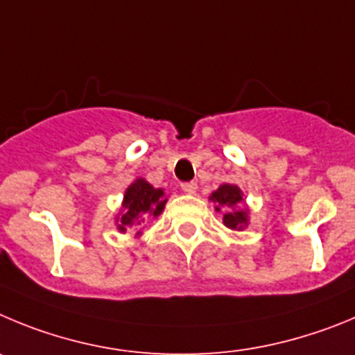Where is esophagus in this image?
Instances as JSON below:
<instances>
[{
  "label": "esophagus",
  "mask_w": 355,
  "mask_h": 355,
  "mask_svg": "<svg viewBox=\"0 0 355 355\" xmlns=\"http://www.w3.org/2000/svg\"><path fill=\"white\" fill-rule=\"evenodd\" d=\"M180 187H182V191H184V193L194 194V193H196V189H198V184H196V182H184Z\"/></svg>",
  "instance_id": "34e87169"
}]
</instances>
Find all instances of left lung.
Listing matches in <instances>:
<instances>
[{
	"mask_svg": "<svg viewBox=\"0 0 355 355\" xmlns=\"http://www.w3.org/2000/svg\"><path fill=\"white\" fill-rule=\"evenodd\" d=\"M210 200L217 203L216 210H223V221L228 228L241 230L248 223V214L239 207L242 201V193L237 185H221L216 193H212Z\"/></svg>",
	"mask_w": 355,
	"mask_h": 355,
	"instance_id": "1",
	"label": "left lung"
}]
</instances>
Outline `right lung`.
Here are the masks:
<instances>
[{"label": "right lung", "instance_id": "right-lung-1", "mask_svg": "<svg viewBox=\"0 0 355 355\" xmlns=\"http://www.w3.org/2000/svg\"><path fill=\"white\" fill-rule=\"evenodd\" d=\"M164 193L162 189H154L143 178H138L125 191V198H123V209L125 212L120 217L118 223V230L125 232V226L134 225V223H141L145 217L154 216L157 217L164 209Z\"/></svg>", "mask_w": 355, "mask_h": 355}]
</instances>
